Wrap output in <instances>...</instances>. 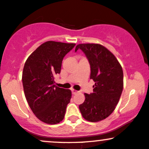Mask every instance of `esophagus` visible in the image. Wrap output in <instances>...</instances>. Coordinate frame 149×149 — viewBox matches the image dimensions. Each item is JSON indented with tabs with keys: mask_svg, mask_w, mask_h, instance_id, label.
Instances as JSON below:
<instances>
[{
	"mask_svg": "<svg viewBox=\"0 0 149 149\" xmlns=\"http://www.w3.org/2000/svg\"><path fill=\"white\" fill-rule=\"evenodd\" d=\"M71 91H72V93L73 94H76L78 92V91L75 90V89H72Z\"/></svg>",
	"mask_w": 149,
	"mask_h": 149,
	"instance_id": "34e87169",
	"label": "esophagus"
}]
</instances>
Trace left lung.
<instances>
[{"label":"left lung","instance_id":"obj_1","mask_svg":"<svg viewBox=\"0 0 149 149\" xmlns=\"http://www.w3.org/2000/svg\"><path fill=\"white\" fill-rule=\"evenodd\" d=\"M90 64V79L95 82L93 93L84 94L85 100L79 106L83 118L97 122L108 117L117 105L124 86L121 65L114 55L100 44H79Z\"/></svg>","mask_w":149,"mask_h":149}]
</instances>
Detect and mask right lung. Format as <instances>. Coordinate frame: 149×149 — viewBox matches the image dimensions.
Returning <instances> with one entry per match:
<instances>
[{
  "instance_id": "obj_1",
  "label": "right lung",
  "mask_w": 149,
  "mask_h": 149,
  "mask_svg": "<svg viewBox=\"0 0 149 149\" xmlns=\"http://www.w3.org/2000/svg\"><path fill=\"white\" fill-rule=\"evenodd\" d=\"M74 46V43L47 41L28 57L24 65L25 98L36 117L46 124H58L65 117L72 92L56 87L54 77L60 73L64 57Z\"/></svg>"
}]
</instances>
